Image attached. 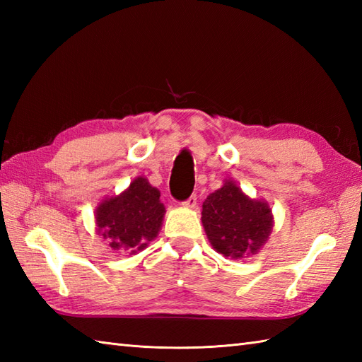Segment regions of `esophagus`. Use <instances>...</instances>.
I'll return each instance as SVG.
<instances>
[{
    "instance_id": "34e87169",
    "label": "esophagus",
    "mask_w": 362,
    "mask_h": 362,
    "mask_svg": "<svg viewBox=\"0 0 362 362\" xmlns=\"http://www.w3.org/2000/svg\"><path fill=\"white\" fill-rule=\"evenodd\" d=\"M196 204H197V197H196V194H191V196L187 199L185 202H182V205L188 206V209H194Z\"/></svg>"
}]
</instances>
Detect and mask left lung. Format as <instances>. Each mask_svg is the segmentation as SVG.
Returning a JSON list of instances; mask_svg holds the SVG:
<instances>
[{
    "instance_id": "obj_1",
    "label": "left lung",
    "mask_w": 362,
    "mask_h": 362,
    "mask_svg": "<svg viewBox=\"0 0 362 362\" xmlns=\"http://www.w3.org/2000/svg\"><path fill=\"white\" fill-rule=\"evenodd\" d=\"M202 224L213 249L235 259L257 253L272 230L267 204L252 201L233 182L205 199Z\"/></svg>"
}]
</instances>
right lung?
Segmentation results:
<instances>
[{"mask_svg":"<svg viewBox=\"0 0 362 362\" xmlns=\"http://www.w3.org/2000/svg\"><path fill=\"white\" fill-rule=\"evenodd\" d=\"M163 214L160 191L144 177H138L124 193L98 206V232L109 240L113 250L135 253L157 236Z\"/></svg>","mask_w":362,"mask_h":362,"instance_id":"1","label":"right lung"}]
</instances>
